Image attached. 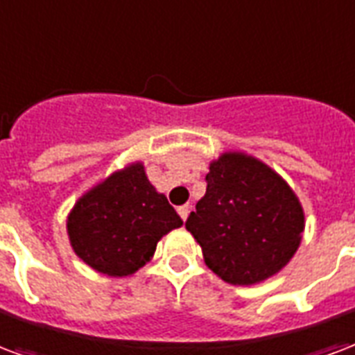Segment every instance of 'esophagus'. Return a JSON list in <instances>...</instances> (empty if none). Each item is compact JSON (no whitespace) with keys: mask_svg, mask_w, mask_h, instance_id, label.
Listing matches in <instances>:
<instances>
[{"mask_svg":"<svg viewBox=\"0 0 355 355\" xmlns=\"http://www.w3.org/2000/svg\"><path fill=\"white\" fill-rule=\"evenodd\" d=\"M190 205L186 203V205H180V207H178L177 211H178V214H180V218H182V220H186V218H188V214H190Z\"/></svg>","mask_w":355,"mask_h":355,"instance_id":"34e87169","label":"esophagus"}]
</instances>
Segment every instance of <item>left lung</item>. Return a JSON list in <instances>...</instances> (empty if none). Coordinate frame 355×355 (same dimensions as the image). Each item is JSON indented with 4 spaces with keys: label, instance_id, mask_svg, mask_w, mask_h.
Wrapping results in <instances>:
<instances>
[{
    "label": "left lung",
    "instance_id": "left-lung-1",
    "mask_svg": "<svg viewBox=\"0 0 355 355\" xmlns=\"http://www.w3.org/2000/svg\"><path fill=\"white\" fill-rule=\"evenodd\" d=\"M207 173V191L186 220L205 263L235 286L277 275L301 243L303 207L282 177L243 152H225Z\"/></svg>",
    "mask_w": 355,
    "mask_h": 355
}]
</instances>
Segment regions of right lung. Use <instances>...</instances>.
I'll return each mask as SVG.
<instances>
[{
    "mask_svg": "<svg viewBox=\"0 0 355 355\" xmlns=\"http://www.w3.org/2000/svg\"><path fill=\"white\" fill-rule=\"evenodd\" d=\"M182 220L148 182L143 164L112 173L86 191L67 216L73 250L109 277H128L150 261L159 239Z\"/></svg>",
    "mask_w": 355,
    "mask_h": 355,
    "instance_id": "add662e5",
    "label": "right lung"
}]
</instances>
